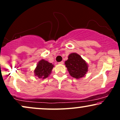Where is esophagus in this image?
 I'll list each match as a JSON object with an SVG mask.
<instances>
[{
  "mask_svg": "<svg viewBox=\"0 0 120 120\" xmlns=\"http://www.w3.org/2000/svg\"><path fill=\"white\" fill-rule=\"evenodd\" d=\"M59 64H64V61H61L59 62Z\"/></svg>",
  "mask_w": 120,
  "mask_h": 120,
  "instance_id": "34e87169",
  "label": "esophagus"
}]
</instances>
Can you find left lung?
I'll use <instances>...</instances> for the list:
<instances>
[{
    "label": "left lung",
    "instance_id": "1",
    "mask_svg": "<svg viewBox=\"0 0 120 120\" xmlns=\"http://www.w3.org/2000/svg\"><path fill=\"white\" fill-rule=\"evenodd\" d=\"M65 64L70 75L77 79L83 77L87 72V64L76 53H71L68 56V60L65 62Z\"/></svg>",
    "mask_w": 120,
    "mask_h": 120
}]
</instances>
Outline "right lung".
I'll return each mask as SVG.
<instances>
[{
  "label": "right lung",
  "mask_w": 120,
  "mask_h": 120,
  "mask_svg": "<svg viewBox=\"0 0 120 120\" xmlns=\"http://www.w3.org/2000/svg\"><path fill=\"white\" fill-rule=\"evenodd\" d=\"M53 65L52 63H49L46 60H41L37 64L36 68L34 70V74L40 79H45L48 77L51 74Z\"/></svg>",
  "instance_id": "1"
}]
</instances>
